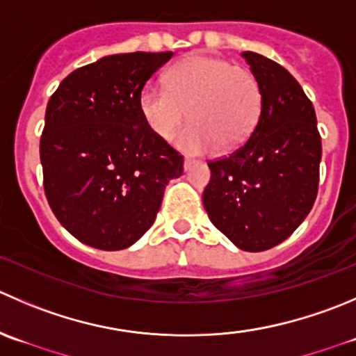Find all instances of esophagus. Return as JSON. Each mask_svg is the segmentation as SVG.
<instances>
[{
  "label": "esophagus",
  "mask_w": 356,
  "mask_h": 356,
  "mask_svg": "<svg viewBox=\"0 0 356 356\" xmlns=\"http://www.w3.org/2000/svg\"><path fill=\"white\" fill-rule=\"evenodd\" d=\"M195 163H196L195 160H191V158H186V160H184V170H191V167Z\"/></svg>",
  "instance_id": "1"
}]
</instances>
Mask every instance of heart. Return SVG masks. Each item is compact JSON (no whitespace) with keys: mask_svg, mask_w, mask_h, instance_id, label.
<instances>
[{"mask_svg":"<svg viewBox=\"0 0 356 356\" xmlns=\"http://www.w3.org/2000/svg\"><path fill=\"white\" fill-rule=\"evenodd\" d=\"M165 86L147 85L139 95V111L151 132L170 139L191 154L234 149L254 132L262 109L257 78L241 65L207 55H193L168 69Z\"/></svg>","mask_w":356,"mask_h":356,"instance_id":"obj_1","label":"heart"}]
</instances>
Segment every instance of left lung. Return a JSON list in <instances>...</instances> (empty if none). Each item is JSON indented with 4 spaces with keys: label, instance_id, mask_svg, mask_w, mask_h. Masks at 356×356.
Instances as JSON below:
<instances>
[{
    "label": "left lung",
    "instance_id": "1",
    "mask_svg": "<svg viewBox=\"0 0 356 356\" xmlns=\"http://www.w3.org/2000/svg\"><path fill=\"white\" fill-rule=\"evenodd\" d=\"M241 55L261 86V116L238 149L209 161L203 207L238 248L261 252L287 240L312 210L322 140L315 108L294 76L264 55Z\"/></svg>",
    "mask_w": 356,
    "mask_h": 356
}]
</instances>
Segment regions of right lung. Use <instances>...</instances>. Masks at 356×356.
<instances>
[{
  "label": "right lung",
  "instance_id": "1",
  "mask_svg": "<svg viewBox=\"0 0 356 356\" xmlns=\"http://www.w3.org/2000/svg\"><path fill=\"white\" fill-rule=\"evenodd\" d=\"M172 51L99 58L62 79L40 140L43 186L58 222L81 243L122 250L151 226L184 158L139 111L147 79Z\"/></svg>",
  "mask_w": 356,
  "mask_h": 356
}]
</instances>
